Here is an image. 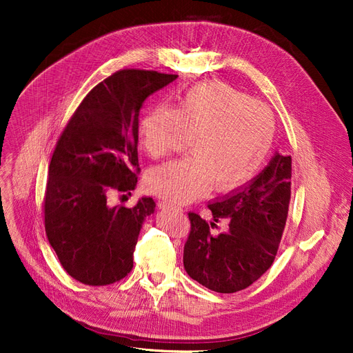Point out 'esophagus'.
I'll return each instance as SVG.
<instances>
[{
  "label": "esophagus",
  "instance_id": "1",
  "mask_svg": "<svg viewBox=\"0 0 353 353\" xmlns=\"http://www.w3.org/2000/svg\"><path fill=\"white\" fill-rule=\"evenodd\" d=\"M157 206H159V209H161V210H179V208H176L173 203H170V201H167V200H159L157 201ZM181 210V209H180Z\"/></svg>",
  "mask_w": 353,
  "mask_h": 353
}]
</instances>
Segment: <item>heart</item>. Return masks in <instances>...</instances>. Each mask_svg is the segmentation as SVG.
Instances as JSON below:
<instances>
[{"label": "heart", "instance_id": "heart-1", "mask_svg": "<svg viewBox=\"0 0 353 353\" xmlns=\"http://www.w3.org/2000/svg\"><path fill=\"white\" fill-rule=\"evenodd\" d=\"M189 137L190 156L154 167L147 188L174 203L243 186L261 169L274 139V119L263 103L220 81H203L179 92L172 108L143 114L139 137L145 153L161 159Z\"/></svg>", "mask_w": 353, "mask_h": 353}]
</instances>
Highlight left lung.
I'll return each mask as SVG.
<instances>
[{
	"mask_svg": "<svg viewBox=\"0 0 353 353\" xmlns=\"http://www.w3.org/2000/svg\"><path fill=\"white\" fill-rule=\"evenodd\" d=\"M292 157L274 154L266 169L246 186L208 208L213 219L226 218L228 232L210 233L197 213H189L190 232L183 263L188 274L217 293L249 288L272 266L286 226L290 203Z\"/></svg>",
	"mask_w": 353,
	"mask_h": 353,
	"instance_id": "left-lung-1",
	"label": "left lung"
}]
</instances>
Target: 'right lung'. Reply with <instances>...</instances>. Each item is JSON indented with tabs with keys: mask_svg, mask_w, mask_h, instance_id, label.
Returning <instances> with one entry per match:
<instances>
[{
	"mask_svg": "<svg viewBox=\"0 0 353 353\" xmlns=\"http://www.w3.org/2000/svg\"><path fill=\"white\" fill-rule=\"evenodd\" d=\"M176 79L153 70L116 71L84 97L55 144L44 226L61 266L77 282L105 286L133 269L143 220L156 203L141 197L133 208H113L110 196L134 190L140 108Z\"/></svg>",
	"mask_w": 353,
	"mask_h": 353,
	"instance_id": "add662e5",
	"label": "right lung"
}]
</instances>
